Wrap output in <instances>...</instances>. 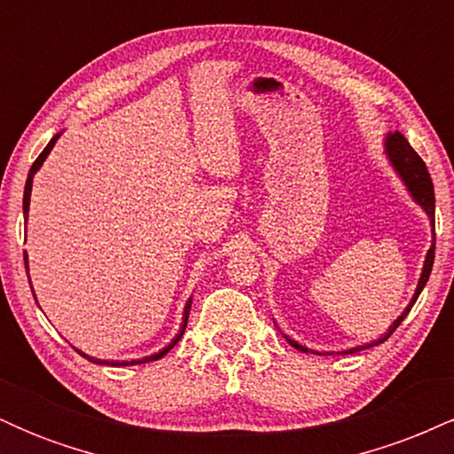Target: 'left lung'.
Segmentation results:
<instances>
[{"label":"left lung","instance_id":"obj_1","mask_svg":"<svg viewBox=\"0 0 454 454\" xmlns=\"http://www.w3.org/2000/svg\"><path fill=\"white\" fill-rule=\"evenodd\" d=\"M384 147H387V155H388L390 164H393V168L399 173L401 181H403L405 187H408V192L411 194V198H414V200L419 202L420 207H423L427 215H429V220H431V232H434V241H431L429 252H427L425 267H423V273H420L419 286H416V293H414V296H411L410 305L403 309V314H401V316L397 317V320L393 322V326H390L388 331L384 333L382 337H380V340L367 343V346L352 348V350H348L350 354L363 350V348L380 346V343L387 341L388 337L393 335L395 331H397V326L401 325V322H403V317L410 314L411 305L416 303V299H419V294L423 293L427 279H429V275H431V267H434V258H435V194H434V181H431L429 170H427L425 161L420 160V155L416 153L414 149H411V145L408 143V140H405V137H403V134H401V132L388 134L387 140H384ZM286 340H288L290 346H294L296 350L309 352L305 346H301V343H296L294 340H290V337H286ZM348 352H346V354H348ZM314 354H317V352H314Z\"/></svg>","mask_w":454,"mask_h":454}]
</instances>
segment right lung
<instances>
[{
	"label": "right lung",
	"instance_id": "1",
	"mask_svg": "<svg viewBox=\"0 0 454 454\" xmlns=\"http://www.w3.org/2000/svg\"><path fill=\"white\" fill-rule=\"evenodd\" d=\"M57 138H59V134H57V137L51 138V143L46 145L43 153L38 155V160H35L34 164H31V168H29V175H27V184H25V194H23V213H25V222H27L29 198H31V184H34V175L38 173V168H40V166H43V161L46 160V155H49V153H51V149L55 147V140H57ZM25 269H29V267H27V254H25ZM29 284H31V281H29ZM190 307H192V299L187 301V303H185V309H184V325H181V331H179V335H176L175 340L168 343V346H166V348H161V350H160L158 354H151V356H145V358H140V361H100V358L87 356V354H82V352H78V354H82V356H85L87 361H91V363H98V364H113V367H119V364H121V367H123V364H140V363H151V361H158V358L164 356L166 352H168V350H173V348H175V343L181 340V335H184V331H185V326H187V316H190Z\"/></svg>",
	"mask_w": 454,
	"mask_h": 454
}]
</instances>
